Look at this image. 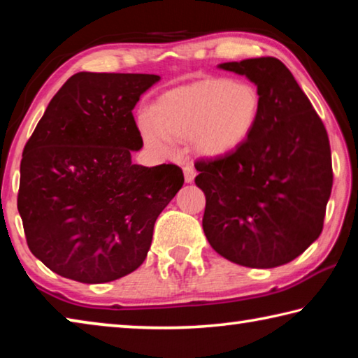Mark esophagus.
Masks as SVG:
<instances>
[{"label": "esophagus", "mask_w": 358, "mask_h": 358, "mask_svg": "<svg viewBox=\"0 0 358 358\" xmlns=\"http://www.w3.org/2000/svg\"><path fill=\"white\" fill-rule=\"evenodd\" d=\"M183 173H185L186 183H192L194 178H196V171H194V167H191V166H185Z\"/></svg>", "instance_id": "1"}]
</instances>
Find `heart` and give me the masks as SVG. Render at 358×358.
Masks as SVG:
<instances>
[{
    "label": "heart",
    "mask_w": 358,
    "mask_h": 358,
    "mask_svg": "<svg viewBox=\"0 0 358 358\" xmlns=\"http://www.w3.org/2000/svg\"><path fill=\"white\" fill-rule=\"evenodd\" d=\"M262 98L248 82L208 77L162 93L151 106V117L138 120L145 145L169 153L172 142L191 141L199 156L216 157L234 153L256 128Z\"/></svg>",
    "instance_id": "obj_1"
}]
</instances>
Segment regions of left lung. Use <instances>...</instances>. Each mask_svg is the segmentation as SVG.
<instances>
[{
  "label": "left lung",
  "instance_id": "left-lung-1",
  "mask_svg": "<svg viewBox=\"0 0 358 358\" xmlns=\"http://www.w3.org/2000/svg\"><path fill=\"white\" fill-rule=\"evenodd\" d=\"M256 85L262 112L238 150L196 162L207 199L202 227L234 264L273 268L319 238L333 172L329 136L310 99L273 57L221 63Z\"/></svg>",
  "mask_w": 358,
  "mask_h": 358
}]
</instances>
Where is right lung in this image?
<instances>
[{"mask_svg":"<svg viewBox=\"0 0 358 358\" xmlns=\"http://www.w3.org/2000/svg\"><path fill=\"white\" fill-rule=\"evenodd\" d=\"M159 78L77 72L27 142L17 208L29 251L59 276L99 284L132 273L183 186L178 166L131 157L143 147L132 108Z\"/></svg>","mask_w":358,"mask_h":358,"instance_id":"obj_1","label":"right lung"}]
</instances>
